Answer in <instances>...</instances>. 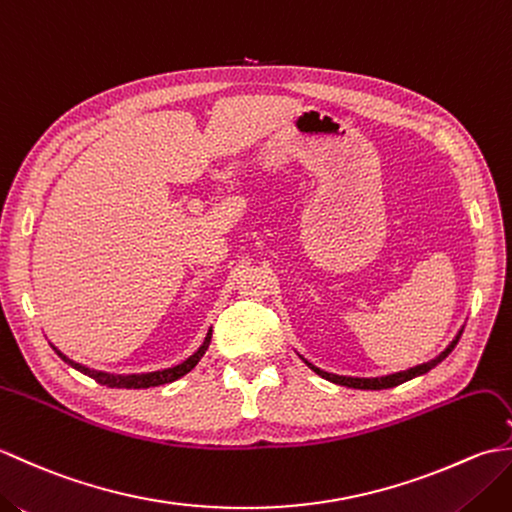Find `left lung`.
Returning a JSON list of instances; mask_svg holds the SVG:
<instances>
[{
  "mask_svg": "<svg viewBox=\"0 0 512 512\" xmlns=\"http://www.w3.org/2000/svg\"><path fill=\"white\" fill-rule=\"evenodd\" d=\"M460 339V336H458ZM458 339H455L447 350H444L438 358H433L431 363H424V365H418V367H411L407 369V372H400V374H391V376H383V378H345V376H336V374H328V372H321V369H317L314 365L308 363L310 369H314L319 376H323L325 380H332V383L336 385H343V387H354V389H389V387H396L400 383H405V380H411L416 378L420 374H427L429 369L436 367L438 363H442L444 358H447L451 354V350L455 347V343H458Z\"/></svg>",
  "mask_w": 512,
  "mask_h": 512,
  "instance_id": "1",
  "label": "left lung"
}]
</instances>
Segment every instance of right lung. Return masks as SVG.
I'll return each mask as SVG.
<instances>
[{
    "label": "right lung",
    "instance_id": "right-lung-1",
    "mask_svg": "<svg viewBox=\"0 0 512 512\" xmlns=\"http://www.w3.org/2000/svg\"><path fill=\"white\" fill-rule=\"evenodd\" d=\"M209 339H211V332H209V336H206V341H204V345L200 347V350L195 352L191 358H187V361H184V363L176 365V367H171V369H162V372H151V374H132V376H114V374L96 372V369L83 367V365H79V363L70 361V358H65L59 350H57V354L63 358L65 363L72 365L74 369H79L81 374L94 378L96 383H99V385L118 387V389H123V387H125V389H145V387H158V385L171 383V380H176V378L184 376L187 372H191V369H193L195 365H198V361L202 358V354H204V350H206V345H209Z\"/></svg>",
    "mask_w": 512,
    "mask_h": 512
}]
</instances>
